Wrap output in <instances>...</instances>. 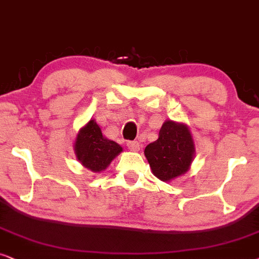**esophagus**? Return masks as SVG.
Listing matches in <instances>:
<instances>
[{"instance_id": "esophagus-1", "label": "esophagus", "mask_w": 259, "mask_h": 259, "mask_svg": "<svg viewBox=\"0 0 259 259\" xmlns=\"http://www.w3.org/2000/svg\"><path fill=\"white\" fill-rule=\"evenodd\" d=\"M126 147L129 148L130 150L137 151V150L140 149V143L137 142V141H127V142H126Z\"/></svg>"}]
</instances>
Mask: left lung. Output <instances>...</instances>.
Instances as JSON below:
<instances>
[{"label": "left lung", "instance_id": "obj_1", "mask_svg": "<svg viewBox=\"0 0 259 259\" xmlns=\"http://www.w3.org/2000/svg\"><path fill=\"white\" fill-rule=\"evenodd\" d=\"M154 175L162 181H170L189 169L194 156V143L188 127L167 120L158 133V139L144 149Z\"/></svg>", "mask_w": 259, "mask_h": 259}]
</instances>
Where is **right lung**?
Wrapping results in <instances>:
<instances>
[{"label":"right lung","mask_w":259,"mask_h":259,"mask_svg":"<svg viewBox=\"0 0 259 259\" xmlns=\"http://www.w3.org/2000/svg\"><path fill=\"white\" fill-rule=\"evenodd\" d=\"M74 150L82 165L92 171H102L122 151V147L105 139L101 127L92 119L79 132Z\"/></svg>","instance_id":"right-lung-1"}]
</instances>
